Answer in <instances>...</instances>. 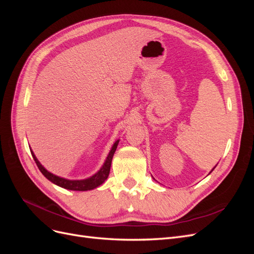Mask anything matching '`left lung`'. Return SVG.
Returning <instances> with one entry per match:
<instances>
[{
    "label": "left lung",
    "instance_id": "left-lung-1",
    "mask_svg": "<svg viewBox=\"0 0 254 254\" xmlns=\"http://www.w3.org/2000/svg\"><path fill=\"white\" fill-rule=\"evenodd\" d=\"M215 167H216V166H215ZM215 167H214V168H215ZM214 168H213V170H214ZM213 170H212V171H211V172H213Z\"/></svg>",
    "mask_w": 254,
    "mask_h": 254
}]
</instances>
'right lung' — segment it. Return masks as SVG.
Instances as JSON below:
<instances>
[{
  "mask_svg": "<svg viewBox=\"0 0 254 254\" xmlns=\"http://www.w3.org/2000/svg\"><path fill=\"white\" fill-rule=\"evenodd\" d=\"M119 142H120V140H117L113 143L112 147L108 153V156H107L105 162H104L103 166L99 168V171L96 172L93 176L89 177V178L81 179V180H70V179H65V178H63V177H59V176L52 174L51 172H49L47 170V168H44V166L39 162V161H38L34 151L30 150V152H32V156L35 160L38 168H39L40 172L43 174L45 178L49 179L51 182L56 184V186H58L60 188L71 190L83 191V190H90L96 189L97 187L102 186V184L107 180V178H108L109 173H110L112 158H113L115 150H117Z\"/></svg>",
  "mask_w": 254,
  "mask_h": 254,
  "instance_id": "obj_1",
  "label": "right lung"
}]
</instances>
